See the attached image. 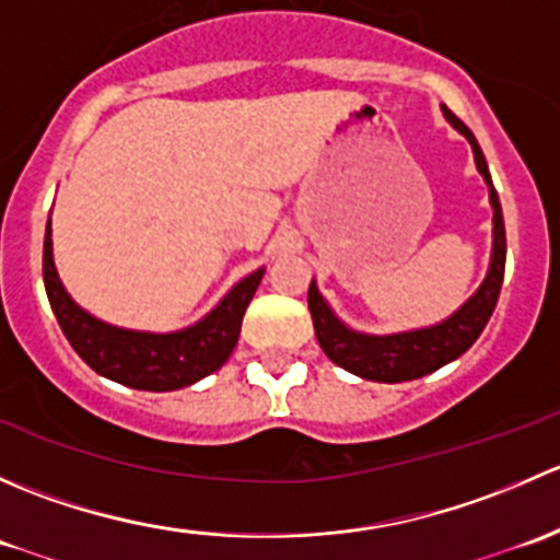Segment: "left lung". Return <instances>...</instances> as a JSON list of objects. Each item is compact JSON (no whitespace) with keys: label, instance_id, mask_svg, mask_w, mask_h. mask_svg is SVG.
<instances>
[{"label":"left lung","instance_id":"8db88e82","mask_svg":"<svg viewBox=\"0 0 560 560\" xmlns=\"http://www.w3.org/2000/svg\"><path fill=\"white\" fill-rule=\"evenodd\" d=\"M444 116L460 135H466L468 143L474 149V160H477L479 173L485 175L490 186V202H493V259H490L488 279L477 290V295L450 316L447 322L436 327H425V330L398 332V336H363L332 316L327 303L316 292L312 281L308 287V312H312L316 341H319L322 352L341 369L352 371V374L363 376L371 382H409L420 380V376L433 374L450 360L460 358L468 347L479 338V332L488 325L490 314H493L495 303H499L501 281H504V262H506V233H504V217H501V202L490 180L488 162H485L482 149H479L477 138L471 129L455 116L450 107H444Z\"/></svg>","mask_w":560,"mask_h":560}]
</instances>
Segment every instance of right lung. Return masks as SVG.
I'll use <instances>...</instances> for the list:
<instances>
[{"instance_id":"right-lung-1","label":"right lung","mask_w":560,"mask_h":560,"mask_svg":"<svg viewBox=\"0 0 560 560\" xmlns=\"http://www.w3.org/2000/svg\"><path fill=\"white\" fill-rule=\"evenodd\" d=\"M265 270L246 276L211 314L195 327L180 332H135L121 327L105 325L94 319L72 303L61 287L54 268V252H50V219L45 228L43 246V281L48 292L50 308H54L59 327L65 330L67 341L72 343L83 363L92 365L97 374L135 389H151V393H167L195 385L202 376L213 374L228 363L241 336L246 306L252 303Z\"/></svg>"}]
</instances>
